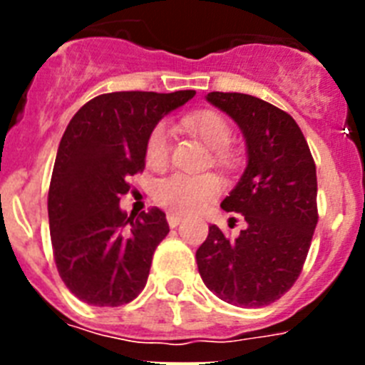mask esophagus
I'll use <instances>...</instances> for the list:
<instances>
[{
  "label": "esophagus",
  "instance_id": "34e87169",
  "mask_svg": "<svg viewBox=\"0 0 365 365\" xmlns=\"http://www.w3.org/2000/svg\"><path fill=\"white\" fill-rule=\"evenodd\" d=\"M182 221V217H180V215H177V214H168V225H170V227L172 228H175V227H179V222Z\"/></svg>",
  "mask_w": 365,
  "mask_h": 365
}]
</instances>
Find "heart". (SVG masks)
<instances>
[{
	"label": "heart",
	"mask_w": 365,
	"mask_h": 365,
	"mask_svg": "<svg viewBox=\"0 0 365 365\" xmlns=\"http://www.w3.org/2000/svg\"><path fill=\"white\" fill-rule=\"evenodd\" d=\"M190 130L201 138L210 150H215V159L228 163L225 148L232 138L230 124L219 113L202 111L186 120ZM170 153V130L159 122L150 131L146 140V160L150 166H163ZM222 192V180L215 173H170L155 185V201L172 214L186 215L202 210Z\"/></svg>",
	"instance_id": "heart-1"
}]
</instances>
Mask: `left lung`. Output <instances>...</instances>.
<instances>
[{
    "mask_svg": "<svg viewBox=\"0 0 365 365\" xmlns=\"http://www.w3.org/2000/svg\"><path fill=\"white\" fill-rule=\"evenodd\" d=\"M247 143L248 163L221 208L237 212L247 228L228 240L215 225L197 248L205 285L237 307H265L298 279L318 222L316 166L289 113L243 93H208Z\"/></svg>",
    "mask_w": 365,
    "mask_h": 365,
    "instance_id": "obj_1",
    "label": "left lung"
}]
</instances>
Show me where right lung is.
I'll return each mask as SVG.
<instances>
[{
  "label": "right lung",
  "instance_id": "1",
  "mask_svg": "<svg viewBox=\"0 0 365 365\" xmlns=\"http://www.w3.org/2000/svg\"><path fill=\"white\" fill-rule=\"evenodd\" d=\"M195 91L98 95L67 125L51 177L49 228L60 278L96 307H118L140 294L157 245L170 232L159 208L135 217L120 210L128 177L143 172L157 122Z\"/></svg>",
  "mask_w": 365,
  "mask_h": 365
}]
</instances>
